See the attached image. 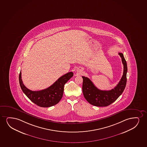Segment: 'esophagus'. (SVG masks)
<instances>
[{
  "instance_id": "34e87169",
  "label": "esophagus",
  "mask_w": 147,
  "mask_h": 147,
  "mask_svg": "<svg viewBox=\"0 0 147 147\" xmlns=\"http://www.w3.org/2000/svg\"><path fill=\"white\" fill-rule=\"evenodd\" d=\"M81 71V72H82V70H81V71Z\"/></svg>"
}]
</instances>
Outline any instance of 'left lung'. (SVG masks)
<instances>
[{
    "mask_svg": "<svg viewBox=\"0 0 147 147\" xmlns=\"http://www.w3.org/2000/svg\"><path fill=\"white\" fill-rule=\"evenodd\" d=\"M124 66L123 75L120 82L114 89L105 91L98 89L93 82L87 77L82 76V91L84 98L91 105L97 107H106L116 101L122 94L127 83V65L126 60L122 53H119Z\"/></svg>",
    "mask_w": 147,
    "mask_h": 147,
    "instance_id": "left-lung-1",
    "label": "left lung"
}]
</instances>
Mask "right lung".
<instances>
[{"instance_id": "1", "label": "right lung", "mask_w": 147, "mask_h": 147, "mask_svg": "<svg viewBox=\"0 0 147 147\" xmlns=\"http://www.w3.org/2000/svg\"><path fill=\"white\" fill-rule=\"evenodd\" d=\"M73 76L72 72L67 73L60 77L49 87L40 91H33L27 88L21 79V72L19 75V81L21 89L27 97L39 107H49L59 103L62 98L64 87L70 79Z\"/></svg>"}]
</instances>
